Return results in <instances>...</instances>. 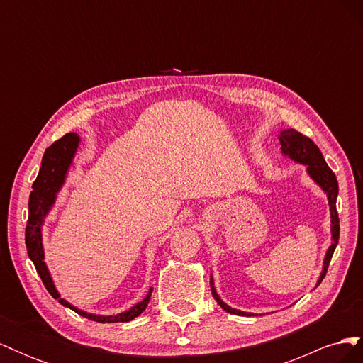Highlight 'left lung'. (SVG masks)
I'll return each mask as SVG.
<instances>
[{"label":"left lung","mask_w":363,"mask_h":363,"mask_svg":"<svg viewBox=\"0 0 363 363\" xmlns=\"http://www.w3.org/2000/svg\"><path fill=\"white\" fill-rule=\"evenodd\" d=\"M280 145H281V151L284 156H288L289 159L300 162L307 167V172H309L311 177L321 186L323 191L327 194L328 199V204H330V216H332V239L333 244L328 247L327 255L324 259V268L321 272V277L318 280V284L323 281V279L325 277V272L328 268V263L332 260V256L335 252V248L337 245L339 240V216H337V211H336V199H337V180L335 172L328 168V164L325 163L320 148L315 145V142L312 139H309L307 136L301 135L300 131H296L294 128H288L283 130L280 133ZM316 284V286H318ZM211 289H212V295L213 298L216 300V303L223 307V309L228 313H235V315H248L251 316V313L247 312H240L236 309H232V307L227 306L219 295L215 291L213 286V280L211 279Z\"/></svg>","instance_id":"left-lung-1"}]
</instances>
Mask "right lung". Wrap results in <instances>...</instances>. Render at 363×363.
<instances>
[{"label": "right lung", "mask_w": 363, "mask_h": 363, "mask_svg": "<svg viewBox=\"0 0 363 363\" xmlns=\"http://www.w3.org/2000/svg\"><path fill=\"white\" fill-rule=\"evenodd\" d=\"M80 138L77 133H68L59 140L54 142L51 147L45 150V155L42 157V167L39 169L38 177L33 183V191L30 194L28 200V221L26 227V247L28 257L31 262L35 263L36 271L39 277L42 279V283L45 284L47 291L52 295V298L59 300L60 304L69 307L74 312L87 318V320H92L96 323H127L135 320L142 312L145 311V307L150 303L151 292L148 291L147 296L140 303L131 307L130 311L118 313V315H92L77 309L68 301L60 298L57 289L54 288V283L51 280L50 272L47 269L45 262H43V247H42V235H40V225L43 223V218L48 213L54 200H56V195L60 191L62 184L67 177V172L69 164L72 163V157L75 155V150L79 147Z\"/></svg>", "instance_id": "1"}]
</instances>
